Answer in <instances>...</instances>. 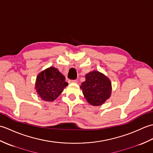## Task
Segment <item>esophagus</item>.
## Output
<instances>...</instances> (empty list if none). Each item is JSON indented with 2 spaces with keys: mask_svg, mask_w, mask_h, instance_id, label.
Instances as JSON below:
<instances>
[{
  "mask_svg": "<svg viewBox=\"0 0 153 153\" xmlns=\"http://www.w3.org/2000/svg\"><path fill=\"white\" fill-rule=\"evenodd\" d=\"M71 83H77V79H74V80H71Z\"/></svg>",
  "mask_w": 153,
  "mask_h": 153,
  "instance_id": "34e87169",
  "label": "esophagus"
}]
</instances>
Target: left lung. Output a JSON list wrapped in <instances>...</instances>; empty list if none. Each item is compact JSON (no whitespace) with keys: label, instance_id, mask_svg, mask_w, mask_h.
<instances>
[{"label":"left lung","instance_id":"8db88e82","mask_svg":"<svg viewBox=\"0 0 153 153\" xmlns=\"http://www.w3.org/2000/svg\"><path fill=\"white\" fill-rule=\"evenodd\" d=\"M84 97L90 105L100 106L110 98L112 93L110 80L98 71H93L85 75V81L82 83Z\"/></svg>","mask_w":153,"mask_h":153}]
</instances>
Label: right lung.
Listing matches in <instances>:
<instances>
[{"mask_svg":"<svg viewBox=\"0 0 153 153\" xmlns=\"http://www.w3.org/2000/svg\"><path fill=\"white\" fill-rule=\"evenodd\" d=\"M68 85L59 70L50 67L38 74L35 89L42 100L51 102L60 95Z\"/></svg>","mask_w":153,"mask_h":153,"instance_id":"obj_1","label":"right lung"}]
</instances>
